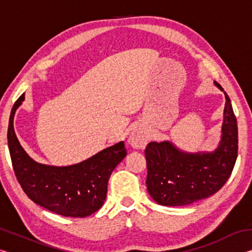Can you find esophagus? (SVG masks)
<instances>
[{
  "label": "esophagus",
  "instance_id": "34e87169",
  "mask_svg": "<svg viewBox=\"0 0 252 252\" xmlns=\"http://www.w3.org/2000/svg\"><path fill=\"white\" fill-rule=\"evenodd\" d=\"M148 139V132L144 130L143 127L138 126L131 131V133L129 134V139H127V142H129L130 146L133 149H143L146 147Z\"/></svg>",
  "mask_w": 252,
  "mask_h": 252
}]
</instances>
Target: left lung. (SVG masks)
Returning a JSON list of instances; mask_svg holds the SVG:
<instances>
[{"mask_svg": "<svg viewBox=\"0 0 252 252\" xmlns=\"http://www.w3.org/2000/svg\"><path fill=\"white\" fill-rule=\"evenodd\" d=\"M225 104L221 136L213 151L187 152L170 141L150 142L147 159V189L157 203L187 206L215 194L231 174L238 156V126L231 101L222 87Z\"/></svg>", "mask_w": 252, "mask_h": 252, "instance_id": "8db88e82", "label": "left lung"}]
</instances>
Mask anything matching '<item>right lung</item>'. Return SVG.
<instances>
[{
    "mask_svg": "<svg viewBox=\"0 0 252 252\" xmlns=\"http://www.w3.org/2000/svg\"><path fill=\"white\" fill-rule=\"evenodd\" d=\"M24 93L12 108L7 143L16 179L34 203L57 215L85 218L103 204L108 181L117 165L125 159L126 149L120 141L79 163L57 167L39 163L21 146L14 131V116L23 103Z\"/></svg>",
    "mask_w": 252,
    "mask_h": 252,
    "instance_id": "add662e5",
    "label": "right lung"
}]
</instances>
